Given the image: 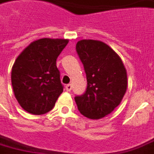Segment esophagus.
I'll return each instance as SVG.
<instances>
[{"mask_svg":"<svg viewBox=\"0 0 154 154\" xmlns=\"http://www.w3.org/2000/svg\"><path fill=\"white\" fill-rule=\"evenodd\" d=\"M65 89L67 91H70L71 90H72V85L71 84H68L66 85V86H65Z\"/></svg>","mask_w":154,"mask_h":154,"instance_id":"34e87169","label":"esophagus"}]
</instances>
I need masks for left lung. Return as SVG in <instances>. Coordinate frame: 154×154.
I'll return each instance as SVG.
<instances>
[{"label":"left lung","mask_w":154,"mask_h":154,"mask_svg":"<svg viewBox=\"0 0 154 154\" xmlns=\"http://www.w3.org/2000/svg\"><path fill=\"white\" fill-rule=\"evenodd\" d=\"M76 51L84 65L87 88L75 103L82 115L91 119L107 116L121 103L127 89V73L120 57L103 41L81 40Z\"/></svg>","instance_id":"obj_1"}]
</instances>
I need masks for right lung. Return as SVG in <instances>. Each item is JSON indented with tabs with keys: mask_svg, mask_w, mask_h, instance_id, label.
Masks as SVG:
<instances>
[{
	"mask_svg": "<svg viewBox=\"0 0 154 154\" xmlns=\"http://www.w3.org/2000/svg\"><path fill=\"white\" fill-rule=\"evenodd\" d=\"M67 39L42 38L31 42L12 68V85L17 103L28 113L44 114L51 110L63 91L57 58Z\"/></svg>",
	"mask_w": 154,
	"mask_h": 154,
	"instance_id": "right-lung-1",
	"label": "right lung"
}]
</instances>
